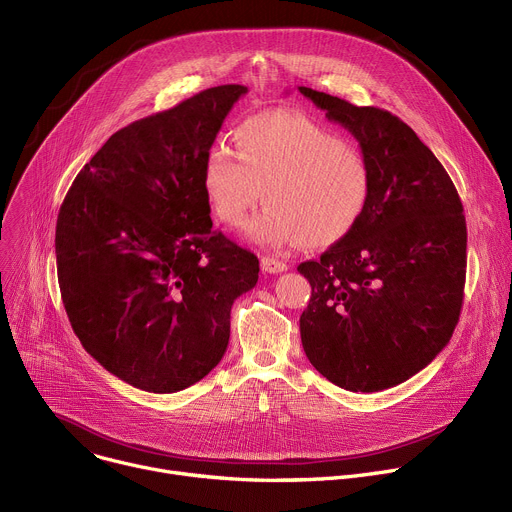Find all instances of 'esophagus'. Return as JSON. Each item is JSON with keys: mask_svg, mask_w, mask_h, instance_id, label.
Listing matches in <instances>:
<instances>
[{"mask_svg": "<svg viewBox=\"0 0 512 512\" xmlns=\"http://www.w3.org/2000/svg\"><path fill=\"white\" fill-rule=\"evenodd\" d=\"M261 267L267 273H283V271H287V263L277 259V257H271V255L261 257Z\"/></svg>", "mask_w": 512, "mask_h": 512, "instance_id": "34e87169", "label": "esophagus"}]
</instances>
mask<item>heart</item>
<instances>
[{
    "label": "heart",
    "instance_id": "heart-1",
    "mask_svg": "<svg viewBox=\"0 0 512 512\" xmlns=\"http://www.w3.org/2000/svg\"><path fill=\"white\" fill-rule=\"evenodd\" d=\"M237 152L217 144L203 166L211 213L267 247H327L356 229L372 201V166L362 150L297 112L271 110L235 130Z\"/></svg>",
    "mask_w": 512,
    "mask_h": 512
}]
</instances>
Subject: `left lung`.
Returning <instances> with one entry per match:
<instances>
[{
    "label": "left lung",
    "instance_id": "1",
    "mask_svg": "<svg viewBox=\"0 0 512 512\" xmlns=\"http://www.w3.org/2000/svg\"><path fill=\"white\" fill-rule=\"evenodd\" d=\"M342 124L372 166V201L352 233L297 271L311 285L299 317L311 366L350 392L394 388L450 342L466 277L460 197L434 152L388 110L299 86Z\"/></svg>",
    "mask_w": 512,
    "mask_h": 512
}]
</instances>
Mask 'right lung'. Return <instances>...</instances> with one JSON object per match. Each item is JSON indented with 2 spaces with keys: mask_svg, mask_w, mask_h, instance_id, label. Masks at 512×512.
Returning a JSON list of instances; mask_svg holds the SVG:
<instances>
[{
  "mask_svg": "<svg viewBox=\"0 0 512 512\" xmlns=\"http://www.w3.org/2000/svg\"><path fill=\"white\" fill-rule=\"evenodd\" d=\"M247 86L199 92L114 132L56 225L58 281L84 350L122 382L173 394L225 356L259 259L213 229L203 166Z\"/></svg>",
  "mask_w": 512,
  "mask_h": 512,
  "instance_id": "obj_1",
  "label": "right lung"
}]
</instances>
